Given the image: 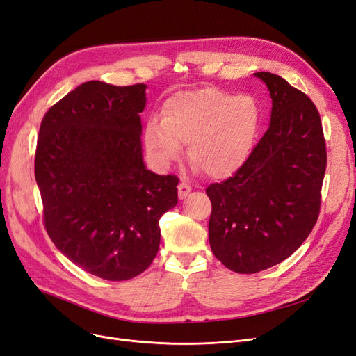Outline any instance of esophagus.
Here are the masks:
<instances>
[{
    "mask_svg": "<svg viewBox=\"0 0 356 356\" xmlns=\"http://www.w3.org/2000/svg\"><path fill=\"white\" fill-rule=\"evenodd\" d=\"M190 191H191V187L188 186V184L181 182L179 186H178V197L179 199H186L187 195L190 194Z\"/></svg>",
    "mask_w": 356,
    "mask_h": 356,
    "instance_id": "esophagus-1",
    "label": "esophagus"
}]
</instances>
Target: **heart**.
I'll use <instances>...</instances> for the list:
<instances>
[{"label":"heart","instance_id":"heart-1","mask_svg":"<svg viewBox=\"0 0 356 356\" xmlns=\"http://www.w3.org/2000/svg\"><path fill=\"white\" fill-rule=\"evenodd\" d=\"M259 128L261 108L252 95L199 88L169 97L162 119L145 122L144 145L152 161L166 168L188 144L191 165L209 178L225 179L248 162Z\"/></svg>","mask_w":356,"mask_h":356}]
</instances>
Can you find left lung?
I'll return each mask as SVG.
<instances>
[{"instance_id": "8db88e82", "label": "left lung", "mask_w": 356, "mask_h": 356, "mask_svg": "<svg viewBox=\"0 0 356 356\" xmlns=\"http://www.w3.org/2000/svg\"><path fill=\"white\" fill-rule=\"evenodd\" d=\"M273 100L271 120L248 162L206 194L209 243L216 259L254 274L295 253L320 215L327 152L320 113L278 75L257 72Z\"/></svg>"}]
</instances>
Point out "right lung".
<instances>
[{
    "label": "right lung",
    "mask_w": 356,
    "mask_h": 356,
    "mask_svg": "<svg viewBox=\"0 0 356 356\" xmlns=\"http://www.w3.org/2000/svg\"><path fill=\"white\" fill-rule=\"evenodd\" d=\"M147 85L85 82L45 113L35 153L44 222L54 246L95 277L125 281L150 266L159 219L178 203V178L145 168Z\"/></svg>",
    "instance_id": "obj_1"
}]
</instances>
